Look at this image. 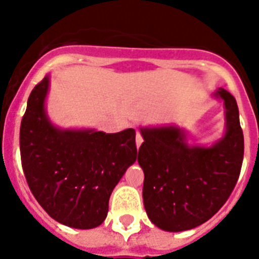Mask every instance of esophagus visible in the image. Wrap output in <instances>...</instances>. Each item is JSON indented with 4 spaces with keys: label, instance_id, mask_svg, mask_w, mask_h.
<instances>
[{
    "label": "esophagus",
    "instance_id": "obj_1",
    "mask_svg": "<svg viewBox=\"0 0 259 259\" xmlns=\"http://www.w3.org/2000/svg\"><path fill=\"white\" fill-rule=\"evenodd\" d=\"M143 141H144V139H143V136H141V134H140V132H137V134H136V145H137V148H139V146L143 144Z\"/></svg>",
    "mask_w": 259,
    "mask_h": 259
}]
</instances>
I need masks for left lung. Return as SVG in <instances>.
Returning <instances> with one entry per match:
<instances>
[{
	"label": "left lung",
	"instance_id": "obj_1",
	"mask_svg": "<svg viewBox=\"0 0 259 259\" xmlns=\"http://www.w3.org/2000/svg\"><path fill=\"white\" fill-rule=\"evenodd\" d=\"M226 107V135L210 148L189 146L178 127L141 128L139 164L144 171L146 214L170 232L192 230L209 221L232 193L244 158V135L236 100L219 88Z\"/></svg>",
	"mask_w": 259,
	"mask_h": 259
}]
</instances>
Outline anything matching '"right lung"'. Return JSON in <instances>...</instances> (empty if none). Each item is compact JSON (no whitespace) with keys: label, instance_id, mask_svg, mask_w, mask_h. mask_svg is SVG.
I'll return each mask as SVG.
<instances>
[{"label":"right lung","instance_id":"right-lung-1","mask_svg":"<svg viewBox=\"0 0 259 259\" xmlns=\"http://www.w3.org/2000/svg\"><path fill=\"white\" fill-rule=\"evenodd\" d=\"M49 76L32 89L20 124L22 167L32 194L59 223L89 230L105 221L110 194L137 158L136 132L59 130L45 113Z\"/></svg>","mask_w":259,"mask_h":259}]
</instances>
